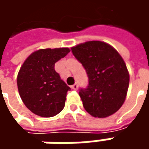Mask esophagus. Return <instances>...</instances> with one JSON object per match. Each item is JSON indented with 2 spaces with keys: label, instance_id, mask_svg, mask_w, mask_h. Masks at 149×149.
Listing matches in <instances>:
<instances>
[{
  "label": "esophagus",
  "instance_id": "esophagus-1",
  "mask_svg": "<svg viewBox=\"0 0 149 149\" xmlns=\"http://www.w3.org/2000/svg\"><path fill=\"white\" fill-rule=\"evenodd\" d=\"M71 89H74V90H76V89H78L77 84H73V85H71Z\"/></svg>",
  "mask_w": 149,
  "mask_h": 149
}]
</instances>
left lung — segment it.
<instances>
[{
	"mask_svg": "<svg viewBox=\"0 0 149 149\" xmlns=\"http://www.w3.org/2000/svg\"><path fill=\"white\" fill-rule=\"evenodd\" d=\"M71 51L89 78L85 89L79 95L84 108L95 118H105L117 112L125 100L129 74L121 55L110 45L87 41L74 46Z\"/></svg>",
	"mask_w": 149,
	"mask_h": 149,
	"instance_id": "1",
	"label": "left lung"
}]
</instances>
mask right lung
Instances as JSON below:
<instances>
[{
	"instance_id": "1",
	"label": "right lung",
	"mask_w": 149,
	"mask_h": 149,
	"mask_svg": "<svg viewBox=\"0 0 149 149\" xmlns=\"http://www.w3.org/2000/svg\"><path fill=\"white\" fill-rule=\"evenodd\" d=\"M70 51L69 48L39 49L20 67L17 75L18 91L25 105L35 114L53 117L64 109L70 88L54 70V64Z\"/></svg>"
}]
</instances>
